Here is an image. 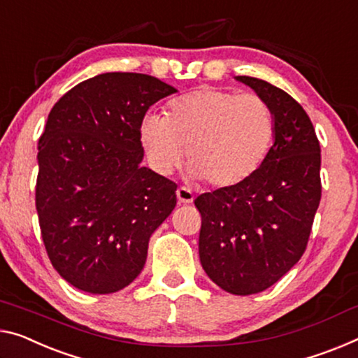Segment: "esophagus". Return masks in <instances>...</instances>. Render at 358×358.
<instances>
[{
  "label": "esophagus",
  "mask_w": 358,
  "mask_h": 358,
  "mask_svg": "<svg viewBox=\"0 0 358 358\" xmlns=\"http://www.w3.org/2000/svg\"><path fill=\"white\" fill-rule=\"evenodd\" d=\"M176 195H178V201L184 203V205L194 201V194H192V190L187 189V187H179L178 192H176Z\"/></svg>",
  "instance_id": "obj_1"
}]
</instances>
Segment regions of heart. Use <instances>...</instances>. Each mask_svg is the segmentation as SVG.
<instances>
[{"label":"heart","instance_id":"b5f03b06","mask_svg":"<svg viewBox=\"0 0 358 358\" xmlns=\"http://www.w3.org/2000/svg\"><path fill=\"white\" fill-rule=\"evenodd\" d=\"M139 136L158 174H171L185 148L192 178L230 189L262 166L273 142L275 113L259 94L201 86L169 102L164 118L145 115Z\"/></svg>","mask_w":358,"mask_h":358}]
</instances>
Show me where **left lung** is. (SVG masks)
Wrapping results in <instances>:
<instances>
[{
	"instance_id": "8db88e82",
	"label": "left lung",
	"mask_w": 358,
	"mask_h": 358,
	"mask_svg": "<svg viewBox=\"0 0 358 358\" xmlns=\"http://www.w3.org/2000/svg\"><path fill=\"white\" fill-rule=\"evenodd\" d=\"M271 103L275 142L246 182L196 196L198 252L214 283L236 296L272 287L304 255L322 196L320 144L309 115L280 87L236 76Z\"/></svg>"
}]
</instances>
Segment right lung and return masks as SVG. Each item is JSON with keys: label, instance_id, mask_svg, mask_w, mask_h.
I'll list each match as a JSON object with an SVG mask.
<instances>
[{"label": "right lung", "instance_id": "add662e5", "mask_svg": "<svg viewBox=\"0 0 358 358\" xmlns=\"http://www.w3.org/2000/svg\"><path fill=\"white\" fill-rule=\"evenodd\" d=\"M173 86L144 73H102L71 87L38 142L36 211L52 267L92 294L123 289L176 206L173 180L141 166L139 129Z\"/></svg>", "mask_w": 358, "mask_h": 358}]
</instances>
